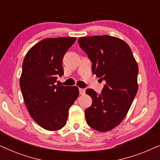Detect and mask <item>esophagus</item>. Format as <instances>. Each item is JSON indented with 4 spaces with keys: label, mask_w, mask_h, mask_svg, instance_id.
<instances>
[{
    "label": "esophagus",
    "mask_w": 160,
    "mask_h": 160,
    "mask_svg": "<svg viewBox=\"0 0 160 160\" xmlns=\"http://www.w3.org/2000/svg\"><path fill=\"white\" fill-rule=\"evenodd\" d=\"M85 93V89L82 88H79V94L80 95H84Z\"/></svg>",
    "instance_id": "34e87169"
}]
</instances>
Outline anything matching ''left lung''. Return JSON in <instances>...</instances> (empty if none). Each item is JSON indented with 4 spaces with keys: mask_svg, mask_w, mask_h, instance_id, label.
I'll use <instances>...</instances> for the list:
<instances>
[{
    "mask_svg": "<svg viewBox=\"0 0 160 160\" xmlns=\"http://www.w3.org/2000/svg\"><path fill=\"white\" fill-rule=\"evenodd\" d=\"M78 44L92 61V73L106 82L100 95L86 90L92 100L85 110L87 123L107 132L121 123L130 108L138 89V66L128 43L117 37H82Z\"/></svg>",
    "mask_w": 160,
    "mask_h": 160,
    "instance_id": "left-lung-1",
    "label": "left lung"
}]
</instances>
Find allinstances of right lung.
<instances>
[{"label": "right lung", "instance_id": "obj_1", "mask_svg": "<svg viewBox=\"0 0 160 160\" xmlns=\"http://www.w3.org/2000/svg\"><path fill=\"white\" fill-rule=\"evenodd\" d=\"M76 38H46L34 45L23 60L19 81L30 117L47 130H60L66 124L70 107L78 97L77 87L55 85L64 73L62 58Z\"/></svg>", "mask_w": 160, "mask_h": 160}]
</instances>
